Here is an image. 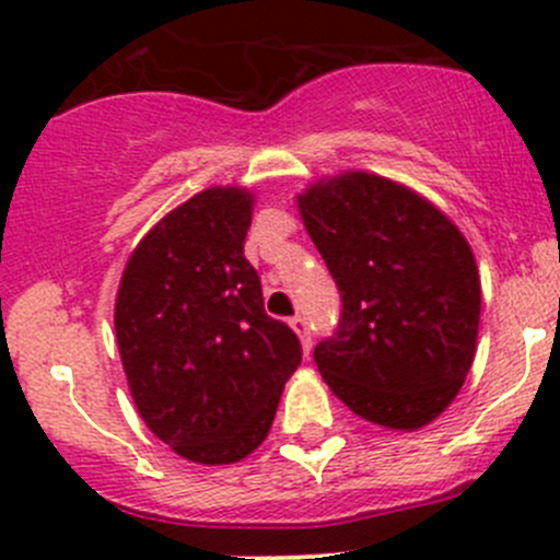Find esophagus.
I'll return each mask as SVG.
<instances>
[{
	"label": "esophagus",
	"mask_w": 560,
	"mask_h": 560,
	"mask_svg": "<svg viewBox=\"0 0 560 560\" xmlns=\"http://www.w3.org/2000/svg\"><path fill=\"white\" fill-rule=\"evenodd\" d=\"M290 325H292V330H295L298 336H301L303 349H306V352H312L314 338H312V322H308V316L306 314H295L290 319Z\"/></svg>",
	"instance_id": "1"
}]
</instances>
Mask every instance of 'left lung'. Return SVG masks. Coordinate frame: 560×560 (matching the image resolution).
Listing matches in <instances>:
<instances>
[{"label":"left lung","instance_id":"obj_1","mask_svg":"<svg viewBox=\"0 0 560 560\" xmlns=\"http://www.w3.org/2000/svg\"><path fill=\"white\" fill-rule=\"evenodd\" d=\"M341 295L314 363L363 420L422 428L463 387L477 347L479 273L460 230L406 186L369 173L298 197Z\"/></svg>","mask_w":560,"mask_h":560}]
</instances>
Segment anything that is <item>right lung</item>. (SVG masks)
<instances>
[{
    "instance_id": "obj_1",
    "label": "right lung",
    "mask_w": 560,
    "mask_h": 560,
    "mask_svg": "<svg viewBox=\"0 0 560 560\" xmlns=\"http://www.w3.org/2000/svg\"><path fill=\"white\" fill-rule=\"evenodd\" d=\"M248 224V191H200L140 241L116 298L118 352L140 417L206 466L265 442L303 358L295 330L265 314L244 257Z\"/></svg>"
}]
</instances>
